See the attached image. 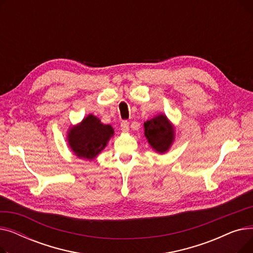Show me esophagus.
I'll return each instance as SVG.
<instances>
[{"mask_svg":"<svg viewBox=\"0 0 253 253\" xmlns=\"http://www.w3.org/2000/svg\"><path fill=\"white\" fill-rule=\"evenodd\" d=\"M121 130L123 132H128L129 131V122L122 121V123H121Z\"/></svg>","mask_w":253,"mask_h":253,"instance_id":"34e87169","label":"esophagus"}]
</instances>
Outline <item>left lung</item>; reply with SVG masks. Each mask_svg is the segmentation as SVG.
<instances>
[{"label":"left lung","instance_id":"1","mask_svg":"<svg viewBox=\"0 0 253 253\" xmlns=\"http://www.w3.org/2000/svg\"><path fill=\"white\" fill-rule=\"evenodd\" d=\"M144 136L159 154L166 153L174 140V126L163 114L144 122Z\"/></svg>","mask_w":253,"mask_h":253}]
</instances>
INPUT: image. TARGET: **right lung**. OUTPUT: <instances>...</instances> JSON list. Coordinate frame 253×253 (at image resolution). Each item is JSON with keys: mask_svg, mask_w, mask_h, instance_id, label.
I'll list each match as a JSON object with an SVG mask.
<instances>
[{"mask_svg": "<svg viewBox=\"0 0 253 253\" xmlns=\"http://www.w3.org/2000/svg\"><path fill=\"white\" fill-rule=\"evenodd\" d=\"M113 135L111 125L102 124L97 117L90 114L81 123L69 129L68 142L77 157L92 160L106 147Z\"/></svg>", "mask_w": 253, "mask_h": 253, "instance_id": "right-lung-1", "label": "right lung"}]
</instances>
